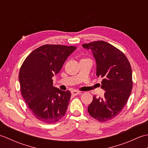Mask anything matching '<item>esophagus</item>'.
Wrapping results in <instances>:
<instances>
[{"instance_id": "esophagus-1", "label": "esophagus", "mask_w": 148, "mask_h": 148, "mask_svg": "<svg viewBox=\"0 0 148 148\" xmlns=\"http://www.w3.org/2000/svg\"><path fill=\"white\" fill-rule=\"evenodd\" d=\"M71 93H72V95L76 96V95H78V94H80L81 92H79V91H77V90H72L71 92Z\"/></svg>"}]
</instances>
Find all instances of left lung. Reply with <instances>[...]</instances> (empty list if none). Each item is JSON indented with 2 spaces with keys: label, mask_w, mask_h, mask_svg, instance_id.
I'll return each instance as SVG.
<instances>
[{
  "label": "left lung",
  "mask_w": 148,
  "mask_h": 148,
  "mask_svg": "<svg viewBox=\"0 0 148 148\" xmlns=\"http://www.w3.org/2000/svg\"><path fill=\"white\" fill-rule=\"evenodd\" d=\"M90 49L97 64V76L102 78L104 96H93L88 107L90 115L102 122L115 118L128 101L132 89V72L126 56L120 50L103 40L84 44Z\"/></svg>",
  "instance_id": "8db88e82"
}]
</instances>
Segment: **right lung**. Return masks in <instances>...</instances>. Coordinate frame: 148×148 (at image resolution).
I'll use <instances>...</instances> for the list:
<instances>
[{"instance_id": "obj_1", "label": "right lung", "mask_w": 148, "mask_h": 148, "mask_svg": "<svg viewBox=\"0 0 148 148\" xmlns=\"http://www.w3.org/2000/svg\"><path fill=\"white\" fill-rule=\"evenodd\" d=\"M75 46L45 45L34 50L19 72L21 95L39 120L54 123L64 116L71 94L53 85L52 77L61 70Z\"/></svg>"}]
</instances>
